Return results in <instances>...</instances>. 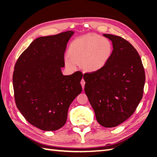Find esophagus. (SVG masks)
<instances>
[{
	"label": "esophagus",
	"mask_w": 157,
	"mask_h": 157,
	"mask_svg": "<svg viewBox=\"0 0 157 157\" xmlns=\"http://www.w3.org/2000/svg\"><path fill=\"white\" fill-rule=\"evenodd\" d=\"M81 84H82V88L84 89V86H85V81H84V78H82V79L81 80Z\"/></svg>",
	"instance_id": "34e87169"
}]
</instances>
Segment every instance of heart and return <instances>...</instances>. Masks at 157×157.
Masks as SVG:
<instances>
[{
  "instance_id": "1",
  "label": "heart",
  "mask_w": 157,
  "mask_h": 157,
  "mask_svg": "<svg viewBox=\"0 0 157 157\" xmlns=\"http://www.w3.org/2000/svg\"><path fill=\"white\" fill-rule=\"evenodd\" d=\"M113 46L107 38L88 34L74 40L69 45L68 55L65 56L67 68L75 70L77 65L86 72L98 71L111 57Z\"/></svg>"
}]
</instances>
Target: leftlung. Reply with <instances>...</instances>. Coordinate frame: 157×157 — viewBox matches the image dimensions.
Instances as JSON below:
<instances>
[{
	"mask_svg": "<svg viewBox=\"0 0 157 157\" xmlns=\"http://www.w3.org/2000/svg\"><path fill=\"white\" fill-rule=\"evenodd\" d=\"M113 50L102 68L85 73L84 90L96 118L105 128H113L128 119L142 100L145 73L138 52L120 36L103 34Z\"/></svg>",
	"mask_w": 157,
	"mask_h": 157,
	"instance_id": "8db88e82",
	"label": "left lung"
}]
</instances>
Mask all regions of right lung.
<instances>
[{
    "label": "right lung",
    "mask_w": 157,
    "mask_h": 157,
    "mask_svg": "<svg viewBox=\"0 0 157 157\" xmlns=\"http://www.w3.org/2000/svg\"><path fill=\"white\" fill-rule=\"evenodd\" d=\"M74 31L42 36L20 55L13 75L17 107L27 121L44 131L64 125L71 104L82 91L83 74L63 75L64 53Z\"/></svg>",
    "instance_id": "obj_1"
}]
</instances>
